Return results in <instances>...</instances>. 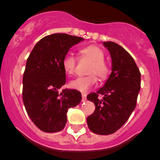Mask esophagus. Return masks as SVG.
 Returning <instances> with one entry per match:
<instances>
[{
  "label": "esophagus",
  "instance_id": "obj_1",
  "mask_svg": "<svg viewBox=\"0 0 160 160\" xmlns=\"http://www.w3.org/2000/svg\"><path fill=\"white\" fill-rule=\"evenodd\" d=\"M86 94L85 93H82V102H85L86 100Z\"/></svg>",
  "mask_w": 160,
  "mask_h": 160
}]
</instances>
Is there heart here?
Listing matches in <instances>:
<instances>
[{"label": "heart", "instance_id": "obj_1", "mask_svg": "<svg viewBox=\"0 0 160 160\" xmlns=\"http://www.w3.org/2000/svg\"><path fill=\"white\" fill-rule=\"evenodd\" d=\"M82 56L92 61L88 73L90 75L84 77H78L71 81L69 86L73 89L80 92H86L92 88L97 82L96 75L101 80H104L109 74V67L104 60L105 53L102 48L96 45L86 46L80 50ZM77 59L72 53L66 54L62 60V66L67 74L72 75L75 72Z\"/></svg>", "mask_w": 160, "mask_h": 160}]
</instances>
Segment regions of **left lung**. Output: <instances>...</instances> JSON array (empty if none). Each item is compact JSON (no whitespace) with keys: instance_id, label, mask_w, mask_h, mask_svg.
<instances>
[{"instance_id":"left-lung-1","label":"left lung","mask_w":160,"mask_h":160,"mask_svg":"<svg viewBox=\"0 0 160 160\" xmlns=\"http://www.w3.org/2000/svg\"><path fill=\"white\" fill-rule=\"evenodd\" d=\"M103 44L109 51L112 71L102 88L87 95L95 105L87 124L95 134L109 135L126 123L136 108L141 73L133 58L122 46L112 42Z\"/></svg>"}]
</instances>
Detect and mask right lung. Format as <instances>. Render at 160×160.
Listing matches in <instances>:
<instances>
[{"instance_id": "right-lung-1", "label": "right lung", "mask_w": 160, "mask_h": 160, "mask_svg": "<svg viewBox=\"0 0 160 160\" xmlns=\"http://www.w3.org/2000/svg\"><path fill=\"white\" fill-rule=\"evenodd\" d=\"M82 40L61 33L45 36L28 58L23 75V102L31 121L42 131L56 132L63 129L68 108L82 100L78 90H59L66 82L64 56Z\"/></svg>"}]
</instances>
